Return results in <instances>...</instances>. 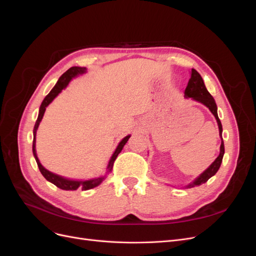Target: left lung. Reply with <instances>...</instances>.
Returning a JSON list of instances; mask_svg holds the SVG:
<instances>
[{
    "label": "left lung",
    "mask_w": 256,
    "mask_h": 256,
    "mask_svg": "<svg viewBox=\"0 0 256 256\" xmlns=\"http://www.w3.org/2000/svg\"><path fill=\"white\" fill-rule=\"evenodd\" d=\"M184 97L196 100V102L203 104L204 106H206L208 108L209 110H210V112L214 114V116L216 120V122H218L219 132H220V136L222 140V125H221V122L219 120L218 112H216V109H218V108H216L214 97L209 94V92L207 90L202 76H200V74L196 70V69H192L191 70V76L189 79L187 88H186V90H184ZM223 154H224V143L222 140L219 156L216 157V159L212 162L210 166H209V168L207 170H205V171L200 174L194 182L189 184L188 186H186V188H193V187H196V186L205 184L209 180V178L212 177L216 172H218V170L221 166L222 159H223Z\"/></svg>",
    "instance_id": "obj_1"
}]
</instances>
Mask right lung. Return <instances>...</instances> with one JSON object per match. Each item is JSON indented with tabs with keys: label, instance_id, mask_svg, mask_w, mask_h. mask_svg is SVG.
Here are the masks:
<instances>
[{
	"label": "right lung",
	"instance_id": "add662e5",
	"mask_svg": "<svg viewBox=\"0 0 256 256\" xmlns=\"http://www.w3.org/2000/svg\"><path fill=\"white\" fill-rule=\"evenodd\" d=\"M84 72H86V68L85 67H72L69 68L68 70L66 72H64L63 74H62L60 76L58 81L56 82V86H54L51 92H49V94L44 97V99L42 100V106L40 108V114H38V118H37V120L35 122V126H34V130H33V134H34V140H33V154L35 157V160L37 162V166L38 168H40V173L42 174V176L47 180L48 182H52L53 184H56L58 188L60 189H63V190H76L78 188L82 189V190H88V189H92V188H95L97 187V186H99L100 184L102 182V180H104V176H99L97 178H94V180H68V178H65V177H62L60 175H56L54 174L50 171H48L47 168H44L42 164L40 162V159H38L37 157V154H36V131L38 129V126H40V124L44 118V111H46V108H47L52 102L53 99L56 98L60 92L63 90L68 83L70 82V80L72 78H74V76H79V74H82ZM130 136H127L122 138V140L120 142L118 146L116 147L115 152H113L112 157L109 161V164H108V168H106V174L110 173L112 171L113 168V164H114V161L116 159V157L118 156V154L122 152V147L125 146V144L127 143V141L129 140Z\"/></svg>",
	"mask_w": 256,
	"mask_h": 256
}]
</instances>
